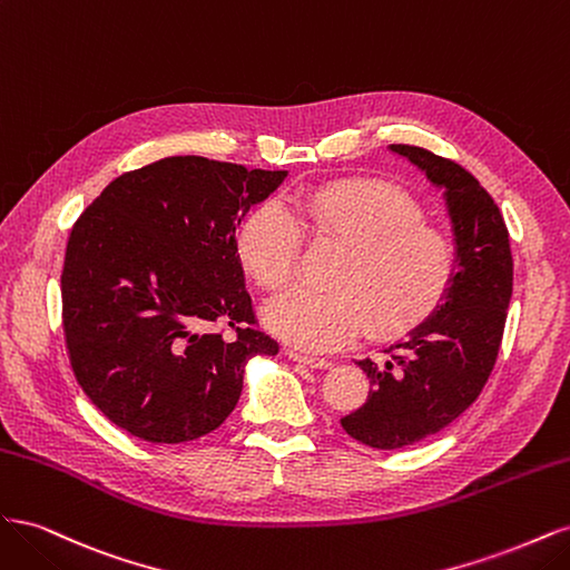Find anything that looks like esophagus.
Returning a JSON list of instances; mask_svg holds the SVG:
<instances>
[{"label": "esophagus", "instance_id": "obj_1", "mask_svg": "<svg viewBox=\"0 0 570 570\" xmlns=\"http://www.w3.org/2000/svg\"><path fill=\"white\" fill-rule=\"evenodd\" d=\"M285 354L292 358V361H299V364H306L308 368H327L331 366V361L318 356V354H308V352H302V350H295V347H287Z\"/></svg>", "mask_w": 570, "mask_h": 570}]
</instances>
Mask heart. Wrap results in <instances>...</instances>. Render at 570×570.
Here are the masks:
<instances>
[{"mask_svg":"<svg viewBox=\"0 0 570 570\" xmlns=\"http://www.w3.org/2000/svg\"><path fill=\"white\" fill-rule=\"evenodd\" d=\"M289 209L262 202L239 223V264L264 292L295 278L302 228L340 247L327 292L292 289L266 308L273 333L306 350H335L368 325L371 335L404 333L450 295L459 271L456 243L425 223L423 206L385 180H335L292 197Z\"/></svg>","mask_w":570,"mask_h":570,"instance_id":"b5f03b06","label":"heart"}]
</instances>
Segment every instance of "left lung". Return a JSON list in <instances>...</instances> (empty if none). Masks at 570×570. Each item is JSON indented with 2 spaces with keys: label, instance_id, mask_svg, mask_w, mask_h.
Wrapping results in <instances>:
<instances>
[{
  "label": "left lung",
  "instance_id": "obj_1",
  "mask_svg": "<svg viewBox=\"0 0 570 570\" xmlns=\"http://www.w3.org/2000/svg\"><path fill=\"white\" fill-rule=\"evenodd\" d=\"M444 187L459 254L450 295L394 342L383 364L361 358L373 390L340 423L375 450H402L456 421L485 387L502 344L513 258L502 212L469 170L423 147L390 145Z\"/></svg>",
  "mask_w": 570,
  "mask_h": 570
}]
</instances>
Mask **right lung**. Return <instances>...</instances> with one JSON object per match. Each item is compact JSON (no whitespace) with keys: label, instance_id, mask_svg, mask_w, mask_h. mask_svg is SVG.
<instances>
[{"label":"right lung","instance_id":"1","mask_svg":"<svg viewBox=\"0 0 570 570\" xmlns=\"http://www.w3.org/2000/svg\"><path fill=\"white\" fill-rule=\"evenodd\" d=\"M285 176L166 157L111 180L73 223L66 350L82 392L126 433L154 444L212 433L239 400L247 361L278 354L258 331L235 230Z\"/></svg>","mask_w":570,"mask_h":570}]
</instances>
